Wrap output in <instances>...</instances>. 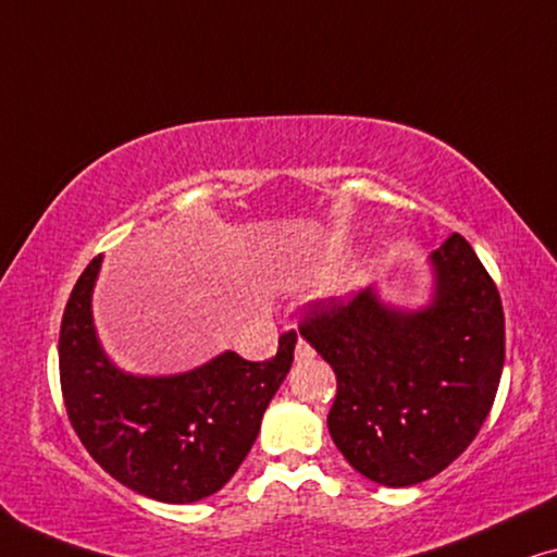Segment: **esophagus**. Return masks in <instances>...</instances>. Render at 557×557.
<instances>
[{
    "label": "esophagus",
    "mask_w": 557,
    "mask_h": 557,
    "mask_svg": "<svg viewBox=\"0 0 557 557\" xmlns=\"http://www.w3.org/2000/svg\"><path fill=\"white\" fill-rule=\"evenodd\" d=\"M315 358V350H312V346L305 338H300L297 341V346H295V360L297 363H305V360H312Z\"/></svg>",
    "instance_id": "1"
}]
</instances>
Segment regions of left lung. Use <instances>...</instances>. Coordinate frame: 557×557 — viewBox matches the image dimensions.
Masks as SVG:
<instances>
[{
    "label": "left lung",
    "instance_id": "8db88e82",
    "mask_svg": "<svg viewBox=\"0 0 557 557\" xmlns=\"http://www.w3.org/2000/svg\"><path fill=\"white\" fill-rule=\"evenodd\" d=\"M426 310L383 305L371 287L308 305L300 335L335 371L327 429L348 465L386 487L432 480L474 442L505 366L495 280L461 234L432 255Z\"/></svg>",
    "mask_w": 557,
    "mask_h": 557
}]
</instances>
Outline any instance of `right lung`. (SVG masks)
Segmentation results:
<instances>
[{"instance_id":"1","label":"right lung","mask_w":557,"mask_h":557,"mask_svg":"<svg viewBox=\"0 0 557 557\" xmlns=\"http://www.w3.org/2000/svg\"><path fill=\"white\" fill-rule=\"evenodd\" d=\"M92 260L67 297L60 323V388L67 419L113 480L159 503H197L237 472L260 434L262 413L293 366L297 333L280 335L262 363L222 354L169 379H138L98 346L90 293Z\"/></svg>"}]
</instances>
